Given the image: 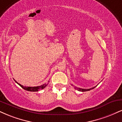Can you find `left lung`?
<instances>
[{
    "label": "left lung",
    "mask_w": 122,
    "mask_h": 122,
    "mask_svg": "<svg viewBox=\"0 0 122 122\" xmlns=\"http://www.w3.org/2000/svg\"><path fill=\"white\" fill-rule=\"evenodd\" d=\"M96 86H95V87H92V88H90V89H81V88H79V87H76V86H74V89H77V90L80 91V92H87V91H89V90H92V89H94V88L96 87Z\"/></svg>",
    "instance_id": "left-lung-1"
}]
</instances>
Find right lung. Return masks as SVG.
<instances>
[{
  "mask_svg": "<svg viewBox=\"0 0 122 122\" xmlns=\"http://www.w3.org/2000/svg\"><path fill=\"white\" fill-rule=\"evenodd\" d=\"M15 81L16 82L17 84L19 85H20L21 87L23 88V89H24V90H27V91H29V92H38V91L41 90V89H44V88L47 86V85L49 83H44V84L41 85V86H35V87H29V86H23V85H20V83H19L17 82L15 80ZM49 81H48V82H49Z\"/></svg>",
  "mask_w": 122,
  "mask_h": 122,
  "instance_id": "obj_1",
  "label": "right lung"
}]
</instances>
